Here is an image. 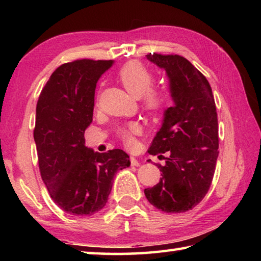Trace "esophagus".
<instances>
[{"label":"esophagus","instance_id":"obj_1","mask_svg":"<svg viewBox=\"0 0 261 261\" xmlns=\"http://www.w3.org/2000/svg\"><path fill=\"white\" fill-rule=\"evenodd\" d=\"M130 162H131V166H134V167H139L140 166V162L134 156L130 158Z\"/></svg>","mask_w":261,"mask_h":261}]
</instances>
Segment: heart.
I'll return each instance as SVG.
<instances>
[{
	"mask_svg": "<svg viewBox=\"0 0 261 261\" xmlns=\"http://www.w3.org/2000/svg\"><path fill=\"white\" fill-rule=\"evenodd\" d=\"M118 79L130 94L141 98L144 108L149 113L155 114L166 106V94L160 90L149 88L153 83V73L140 62L132 61L122 67L118 71ZM139 132V125L137 123H130L118 131V136L125 145L131 146L135 141V136Z\"/></svg>",
	"mask_w": 261,
	"mask_h": 261,
	"instance_id": "b5f03b06",
	"label": "heart"
}]
</instances>
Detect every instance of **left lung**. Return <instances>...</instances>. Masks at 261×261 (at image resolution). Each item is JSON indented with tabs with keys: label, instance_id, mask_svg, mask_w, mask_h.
Returning a JSON list of instances; mask_svg holds the SVG:
<instances>
[{
	"label": "left lung",
	"instance_id": "obj_1",
	"mask_svg": "<svg viewBox=\"0 0 261 261\" xmlns=\"http://www.w3.org/2000/svg\"><path fill=\"white\" fill-rule=\"evenodd\" d=\"M166 71L174 106L165 110L148 153H169L160 182L145 189L151 204L166 213H183L204 199L219 155V126L214 96L206 77L179 55L148 54ZM149 161V160H147Z\"/></svg>",
	"mask_w": 261,
	"mask_h": 261
}]
</instances>
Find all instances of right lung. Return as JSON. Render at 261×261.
<instances>
[{
	"label": "right lung",
	"instance_id": "obj_1",
	"mask_svg": "<svg viewBox=\"0 0 261 261\" xmlns=\"http://www.w3.org/2000/svg\"><path fill=\"white\" fill-rule=\"evenodd\" d=\"M113 64L93 60L62 64L37 103L33 136L41 178L55 204L71 215L102 210L115 174L131 163L122 149L94 152L84 138L93 121L96 83Z\"/></svg>",
	"mask_w": 261,
	"mask_h": 261
}]
</instances>
